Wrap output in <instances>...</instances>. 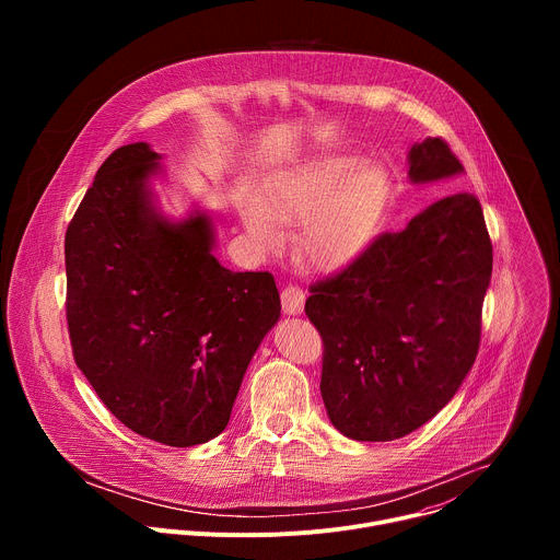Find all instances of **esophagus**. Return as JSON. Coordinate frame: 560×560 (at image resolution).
Here are the masks:
<instances>
[{
    "instance_id": "1",
    "label": "esophagus",
    "mask_w": 560,
    "mask_h": 560,
    "mask_svg": "<svg viewBox=\"0 0 560 560\" xmlns=\"http://www.w3.org/2000/svg\"><path fill=\"white\" fill-rule=\"evenodd\" d=\"M281 296H283V312L285 314H301L303 312L305 292L299 285H288Z\"/></svg>"
}]
</instances>
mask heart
<instances>
[{"label": "heart", "mask_w": 560, "mask_h": 560, "mask_svg": "<svg viewBox=\"0 0 560 560\" xmlns=\"http://www.w3.org/2000/svg\"><path fill=\"white\" fill-rule=\"evenodd\" d=\"M387 197L389 179L381 166H361L357 156L332 154L272 184L244 219L264 253H279L288 230L301 225V264L316 272H335L374 242Z\"/></svg>", "instance_id": "heart-1"}]
</instances>
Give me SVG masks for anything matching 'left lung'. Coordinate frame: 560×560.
<instances>
[{
  "mask_svg": "<svg viewBox=\"0 0 560 560\" xmlns=\"http://www.w3.org/2000/svg\"><path fill=\"white\" fill-rule=\"evenodd\" d=\"M458 173L445 139L412 145L415 184ZM490 277L481 203L460 192L312 283L305 314L324 341L322 396L332 425L354 441H392L443 410L478 354Z\"/></svg>",
  "mask_w": 560,
  "mask_h": 560,
  "instance_id": "8db88e82",
  "label": "left lung"
}]
</instances>
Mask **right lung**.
<instances>
[{
	"label": "right lung",
	"mask_w": 560,
	"mask_h": 560,
	"mask_svg": "<svg viewBox=\"0 0 560 560\" xmlns=\"http://www.w3.org/2000/svg\"><path fill=\"white\" fill-rule=\"evenodd\" d=\"M148 143L117 148L68 223L66 322L77 368L143 439L190 447L221 434L246 368L277 324L270 272L212 257L206 214L159 217Z\"/></svg>",
	"instance_id": "add662e5"
}]
</instances>
